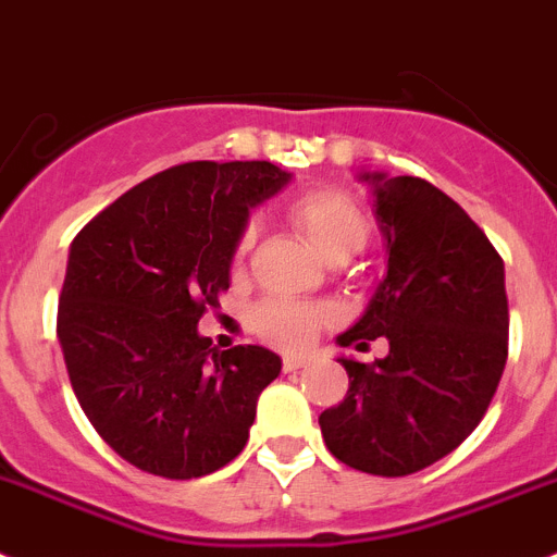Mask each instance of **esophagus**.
Here are the masks:
<instances>
[{
    "mask_svg": "<svg viewBox=\"0 0 557 557\" xmlns=\"http://www.w3.org/2000/svg\"><path fill=\"white\" fill-rule=\"evenodd\" d=\"M305 366H308V360L297 358V355H285V358H283L285 372H297V369H305Z\"/></svg>",
    "mask_w": 557,
    "mask_h": 557,
    "instance_id": "34e87169",
    "label": "esophagus"
}]
</instances>
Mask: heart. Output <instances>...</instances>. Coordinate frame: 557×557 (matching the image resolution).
Masks as SVG:
<instances>
[{
  "instance_id": "1",
  "label": "heart",
  "mask_w": 557,
  "mask_h": 557,
  "mask_svg": "<svg viewBox=\"0 0 557 557\" xmlns=\"http://www.w3.org/2000/svg\"><path fill=\"white\" fill-rule=\"evenodd\" d=\"M285 216L324 258H349L369 242V222L363 210L344 191L335 188H310L285 202ZM252 244V230L244 227L233 244V269L242 267L244 255ZM333 319V310L302 299H267L252 310L255 333L280 349L308 347L319 327Z\"/></svg>"
}]
</instances>
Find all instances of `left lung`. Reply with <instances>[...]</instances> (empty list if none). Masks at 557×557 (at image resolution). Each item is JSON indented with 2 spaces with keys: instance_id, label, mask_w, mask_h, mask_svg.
I'll return each mask as SVG.
<instances>
[{
  "instance_id": "1",
  "label": "left lung",
  "mask_w": 557,
  "mask_h": 557,
  "mask_svg": "<svg viewBox=\"0 0 557 557\" xmlns=\"http://www.w3.org/2000/svg\"><path fill=\"white\" fill-rule=\"evenodd\" d=\"M372 180L388 274L338 344L383 335L388 355L341 358L347 397L319 424L341 463L405 478L460 447L488 410L508 360V294L503 258L455 199L422 177Z\"/></svg>"
}]
</instances>
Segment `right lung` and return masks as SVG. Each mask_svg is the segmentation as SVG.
I'll use <instances>...</instances> for the list:
<instances>
[{
    "mask_svg": "<svg viewBox=\"0 0 557 557\" xmlns=\"http://www.w3.org/2000/svg\"><path fill=\"white\" fill-rule=\"evenodd\" d=\"M288 180L269 160H194L129 188L72 242L63 360L88 422L135 469L194 480L247 447L280 358L252 344L219 352L197 324L230 288L249 208Z\"/></svg>",
    "mask_w": 557,
    "mask_h": 557,
    "instance_id": "add662e5",
    "label": "right lung"
}]
</instances>
